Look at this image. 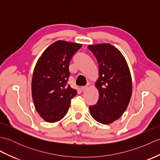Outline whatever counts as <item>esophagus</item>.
<instances>
[{
  "instance_id": "esophagus-1",
  "label": "esophagus",
  "mask_w": 160,
  "mask_h": 160,
  "mask_svg": "<svg viewBox=\"0 0 160 160\" xmlns=\"http://www.w3.org/2000/svg\"><path fill=\"white\" fill-rule=\"evenodd\" d=\"M88 88H89V87H88V86H84V87H81V89H82V91H85L86 90L88 89Z\"/></svg>"
}]
</instances>
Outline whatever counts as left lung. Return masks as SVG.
<instances>
[{
	"instance_id": "1",
	"label": "left lung",
	"mask_w": 160,
	"mask_h": 160,
	"mask_svg": "<svg viewBox=\"0 0 160 160\" xmlns=\"http://www.w3.org/2000/svg\"><path fill=\"white\" fill-rule=\"evenodd\" d=\"M88 49L99 64V77L95 82L99 98L96 105L89 107V111L95 120L109 124L122 116L130 102V69L120 50L109 43L90 45Z\"/></svg>"
}]
</instances>
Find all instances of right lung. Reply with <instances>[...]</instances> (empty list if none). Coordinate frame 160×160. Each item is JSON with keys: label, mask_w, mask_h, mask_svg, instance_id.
<instances>
[{"label": "right lung", "mask_w": 160, "mask_h": 160, "mask_svg": "<svg viewBox=\"0 0 160 160\" xmlns=\"http://www.w3.org/2000/svg\"><path fill=\"white\" fill-rule=\"evenodd\" d=\"M82 47L76 42L58 40L44 51L36 64L32 96L36 111L44 120L53 123L65 116L71 100L76 96L67 81L73 54Z\"/></svg>", "instance_id": "add662e5"}]
</instances>
